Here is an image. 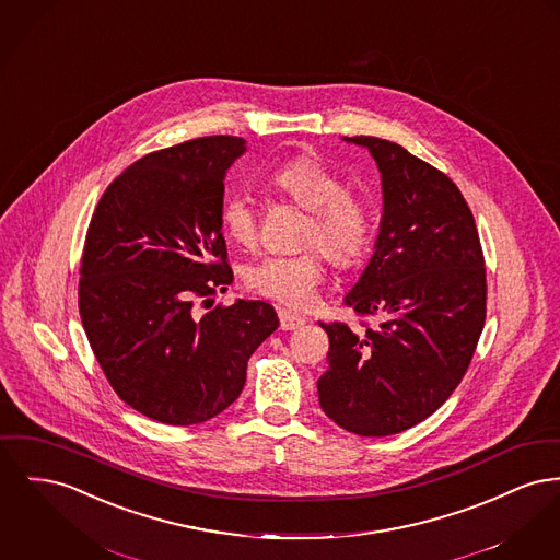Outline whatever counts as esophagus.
I'll return each instance as SVG.
<instances>
[{"label":"esophagus","mask_w":560,"mask_h":560,"mask_svg":"<svg viewBox=\"0 0 560 560\" xmlns=\"http://www.w3.org/2000/svg\"><path fill=\"white\" fill-rule=\"evenodd\" d=\"M306 322L304 317H300L296 313L288 311V308H279V328L281 329H298L302 328Z\"/></svg>","instance_id":"1"}]
</instances>
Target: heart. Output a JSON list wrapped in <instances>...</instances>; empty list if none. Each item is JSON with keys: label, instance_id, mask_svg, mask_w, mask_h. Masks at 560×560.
<instances>
[{"label": "heart", "instance_id": "1", "mask_svg": "<svg viewBox=\"0 0 560 560\" xmlns=\"http://www.w3.org/2000/svg\"><path fill=\"white\" fill-rule=\"evenodd\" d=\"M270 186L308 211L300 243L292 256H264L247 266L245 283L252 292L302 308L315 298L324 279V254L338 268L362 260L374 238V211L365 198L349 192L345 179L319 159L300 154L270 173ZM222 226L241 247L260 238L258 209L252 198L234 192L222 202Z\"/></svg>", "mask_w": 560, "mask_h": 560}]
</instances>
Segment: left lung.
Here are the masks:
<instances>
[{
    "label": "left lung",
    "instance_id": "left-lung-1",
    "mask_svg": "<svg viewBox=\"0 0 560 560\" xmlns=\"http://www.w3.org/2000/svg\"><path fill=\"white\" fill-rule=\"evenodd\" d=\"M370 150L383 179L376 252L345 296L363 329L328 331L319 404L347 431L381 438L433 415L457 389L487 319V268L457 184L394 141L347 137Z\"/></svg>",
    "mask_w": 560,
    "mask_h": 560
}]
</instances>
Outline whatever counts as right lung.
<instances>
[{"instance_id": "obj_1", "label": "right lung", "mask_w": 560, "mask_h": 560, "mask_svg": "<svg viewBox=\"0 0 560 560\" xmlns=\"http://www.w3.org/2000/svg\"><path fill=\"white\" fill-rule=\"evenodd\" d=\"M232 135L145 154L103 192L80 260L78 306L105 378L137 412L195 425L243 392L247 360L277 329L262 300L218 304L232 270L222 236Z\"/></svg>"}]
</instances>
